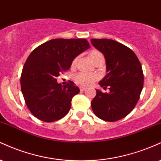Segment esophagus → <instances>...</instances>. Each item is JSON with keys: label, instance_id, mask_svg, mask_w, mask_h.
I'll use <instances>...</instances> for the list:
<instances>
[{"label": "esophagus", "instance_id": "34e87169", "mask_svg": "<svg viewBox=\"0 0 161 161\" xmlns=\"http://www.w3.org/2000/svg\"><path fill=\"white\" fill-rule=\"evenodd\" d=\"M86 87H84V86H80V90L81 92L84 91V90H86Z\"/></svg>", "mask_w": 161, "mask_h": 161}]
</instances>
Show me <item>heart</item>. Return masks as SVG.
Segmentation results:
<instances>
[{"instance_id":"b5f03b06","label":"heart","mask_w":161,"mask_h":161,"mask_svg":"<svg viewBox=\"0 0 161 161\" xmlns=\"http://www.w3.org/2000/svg\"><path fill=\"white\" fill-rule=\"evenodd\" d=\"M90 58L93 62H95L96 60L100 58H104V56L101 52L98 50H92L89 54ZM77 58H75L71 62V65L75 66L77 63ZM98 79L97 75H93V74H86V73H79L75 77V80L78 84L81 86H88L90 85L93 84L95 81Z\"/></svg>"}]
</instances>
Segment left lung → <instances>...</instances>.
Returning a JSON list of instances; mask_svg holds the SVG:
<instances>
[{
	"label": "left lung",
	"instance_id": "8db88e82",
	"mask_svg": "<svg viewBox=\"0 0 161 161\" xmlns=\"http://www.w3.org/2000/svg\"><path fill=\"white\" fill-rule=\"evenodd\" d=\"M92 44L106 60L108 74L99 82L104 90H96L91 102L93 113L105 121L114 122L125 118L139 101L144 75L139 58L131 49L110 39H91Z\"/></svg>",
	"mask_w": 161,
	"mask_h": 161
}]
</instances>
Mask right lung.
I'll return each instance as SVG.
<instances>
[{"instance_id":"obj_1","label":"right lung","mask_w":161,"mask_h":161,"mask_svg":"<svg viewBox=\"0 0 161 161\" xmlns=\"http://www.w3.org/2000/svg\"><path fill=\"white\" fill-rule=\"evenodd\" d=\"M90 48L86 39H53L42 43L28 56L22 69L21 90L31 114L44 122L65 117L71 99L80 89L72 81L65 86L56 77L70 69L72 60Z\"/></svg>"}]
</instances>
